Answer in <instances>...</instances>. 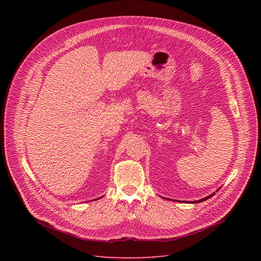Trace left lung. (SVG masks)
<instances>
[{"mask_svg":"<svg viewBox=\"0 0 261 261\" xmlns=\"http://www.w3.org/2000/svg\"><path fill=\"white\" fill-rule=\"evenodd\" d=\"M219 190V189H218ZM218 190L216 191V192H218ZM215 195V193H213V194H211V195H208V196H206V197H204V198H202V199H199V200H195V201H188L189 203H198V202H201V201H203V200H206V199H208V198H211L212 196H214ZM169 200H172V199H169ZM186 202V201H185Z\"/></svg>","mask_w":261,"mask_h":261,"instance_id":"obj_1","label":"left lung"}]
</instances>
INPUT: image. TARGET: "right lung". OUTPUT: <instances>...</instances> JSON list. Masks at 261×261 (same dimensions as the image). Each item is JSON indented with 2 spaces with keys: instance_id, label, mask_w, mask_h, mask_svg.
I'll use <instances>...</instances> for the list:
<instances>
[{
  "instance_id": "add662e5",
  "label": "right lung",
  "mask_w": 261,
  "mask_h": 261,
  "mask_svg": "<svg viewBox=\"0 0 261 261\" xmlns=\"http://www.w3.org/2000/svg\"><path fill=\"white\" fill-rule=\"evenodd\" d=\"M98 199H99V198H98Z\"/></svg>"
}]
</instances>
